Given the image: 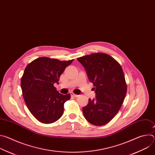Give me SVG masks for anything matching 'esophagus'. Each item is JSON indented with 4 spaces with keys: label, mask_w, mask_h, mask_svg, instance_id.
I'll return each instance as SVG.
<instances>
[{
    "label": "esophagus",
    "mask_w": 155,
    "mask_h": 155,
    "mask_svg": "<svg viewBox=\"0 0 155 155\" xmlns=\"http://www.w3.org/2000/svg\"><path fill=\"white\" fill-rule=\"evenodd\" d=\"M71 96H72V97H78V96H79L78 95L75 94H74V93H72V92H71Z\"/></svg>",
    "instance_id": "34e87169"
}]
</instances>
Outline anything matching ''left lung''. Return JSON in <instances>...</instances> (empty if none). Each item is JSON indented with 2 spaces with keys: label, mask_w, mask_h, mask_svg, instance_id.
Returning <instances> with one entry per match:
<instances>
[{
  "label": "left lung",
  "mask_w": 155,
  "mask_h": 155,
  "mask_svg": "<svg viewBox=\"0 0 155 155\" xmlns=\"http://www.w3.org/2000/svg\"><path fill=\"white\" fill-rule=\"evenodd\" d=\"M83 65L88 79L93 83L96 98L83 107L86 120L95 126H102L117 114L124 100L127 84L121 65L103 53L77 58Z\"/></svg>",
  "instance_id": "1"
}]
</instances>
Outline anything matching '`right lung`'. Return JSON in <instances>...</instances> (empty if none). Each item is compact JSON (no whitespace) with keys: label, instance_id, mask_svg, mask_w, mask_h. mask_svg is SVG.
<instances>
[{"label":"right lung","instance_id":"obj_1","mask_svg":"<svg viewBox=\"0 0 155 155\" xmlns=\"http://www.w3.org/2000/svg\"><path fill=\"white\" fill-rule=\"evenodd\" d=\"M73 61L41 57L26 66L21 80L22 93L30 112L40 122L52 123L62 115L64 104L71 95L60 94L54 84L59 83L61 75Z\"/></svg>","mask_w":155,"mask_h":155}]
</instances>
